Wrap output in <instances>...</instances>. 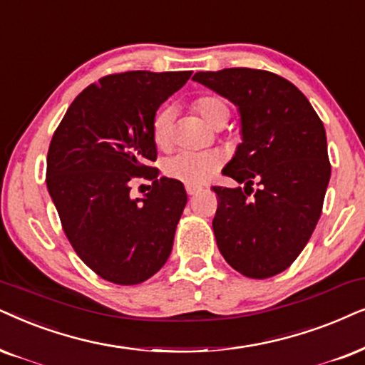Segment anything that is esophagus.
Wrapping results in <instances>:
<instances>
[{"mask_svg": "<svg viewBox=\"0 0 365 365\" xmlns=\"http://www.w3.org/2000/svg\"><path fill=\"white\" fill-rule=\"evenodd\" d=\"M187 193L190 197H193V195H197V193H200L202 192V187H197V185H187Z\"/></svg>", "mask_w": 365, "mask_h": 365, "instance_id": "esophagus-1", "label": "esophagus"}]
</instances>
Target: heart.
Returning a JSON list of instances; mask_svg holds the SVG:
<instances>
[{"label": "heart", "instance_id": "1", "mask_svg": "<svg viewBox=\"0 0 365 365\" xmlns=\"http://www.w3.org/2000/svg\"><path fill=\"white\" fill-rule=\"evenodd\" d=\"M192 108L212 128H222L230 116V106L220 96L207 94L193 101ZM151 138L160 150L170 148L173 140V114L160 109L151 119ZM222 167V156L215 151H180L165 161L163 172L168 178L185 185H202Z\"/></svg>", "mask_w": 365, "mask_h": 365}]
</instances>
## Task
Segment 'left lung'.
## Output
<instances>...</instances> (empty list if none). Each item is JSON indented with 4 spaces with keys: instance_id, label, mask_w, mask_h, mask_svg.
I'll list each match as a JSON object with an SVG mask.
<instances>
[{
    "instance_id": "obj_1",
    "label": "left lung",
    "mask_w": 365,
    "mask_h": 365,
    "mask_svg": "<svg viewBox=\"0 0 365 365\" xmlns=\"http://www.w3.org/2000/svg\"><path fill=\"white\" fill-rule=\"evenodd\" d=\"M193 81L241 113L242 143L222 173L244 188L212 187L220 255L247 278L283 273L322 215L331 170L324 123L305 94L273 72L234 67Z\"/></svg>"
}]
</instances>
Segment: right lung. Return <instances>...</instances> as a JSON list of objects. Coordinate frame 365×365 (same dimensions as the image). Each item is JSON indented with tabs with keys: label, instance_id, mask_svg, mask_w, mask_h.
<instances>
[{
	"label": "right lung",
	"instance_id": "1",
	"mask_svg": "<svg viewBox=\"0 0 365 365\" xmlns=\"http://www.w3.org/2000/svg\"><path fill=\"white\" fill-rule=\"evenodd\" d=\"M192 72L131 71L91 84L68 106L47 155V188L77 256L114 284L158 273L187 204L177 180L158 177L151 119ZM152 190L133 199L130 182Z\"/></svg>",
	"mask_w": 365,
	"mask_h": 365
}]
</instances>
